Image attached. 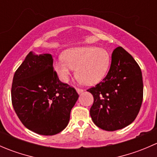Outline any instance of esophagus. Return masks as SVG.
Segmentation results:
<instances>
[{"instance_id": "esophagus-1", "label": "esophagus", "mask_w": 157, "mask_h": 157, "mask_svg": "<svg viewBox=\"0 0 157 157\" xmlns=\"http://www.w3.org/2000/svg\"><path fill=\"white\" fill-rule=\"evenodd\" d=\"M76 90H77V93H78V94H80V93H82L83 91H84L83 89H80V88H77V89H76Z\"/></svg>"}]
</instances>
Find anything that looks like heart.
<instances>
[{
	"label": "heart",
	"instance_id": "obj_1",
	"mask_svg": "<svg viewBox=\"0 0 157 157\" xmlns=\"http://www.w3.org/2000/svg\"><path fill=\"white\" fill-rule=\"evenodd\" d=\"M111 64L106 50L96 46L76 47L67 50L55 63V68L61 81L67 83L74 69L80 83L94 85L104 79Z\"/></svg>",
	"mask_w": 157,
	"mask_h": 157
}]
</instances>
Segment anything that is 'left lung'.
<instances>
[{"mask_svg":"<svg viewBox=\"0 0 157 157\" xmlns=\"http://www.w3.org/2000/svg\"><path fill=\"white\" fill-rule=\"evenodd\" d=\"M87 91L94 99L90 111L94 124L109 131L124 128L134 121L141 107V70L128 52L118 47L106 77Z\"/></svg>","mask_w":157,"mask_h":157,"instance_id":"left-lung-1","label":"left lung"}]
</instances>
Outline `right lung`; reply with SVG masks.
<instances>
[{
  "mask_svg": "<svg viewBox=\"0 0 157 157\" xmlns=\"http://www.w3.org/2000/svg\"><path fill=\"white\" fill-rule=\"evenodd\" d=\"M78 97L75 89L59 80L51 54L30 52L14 74L13 106L23 125L36 134L63 131Z\"/></svg>",
  "mask_w": 157,
  "mask_h": 157,
  "instance_id": "obj_1",
  "label": "right lung"
}]
</instances>
